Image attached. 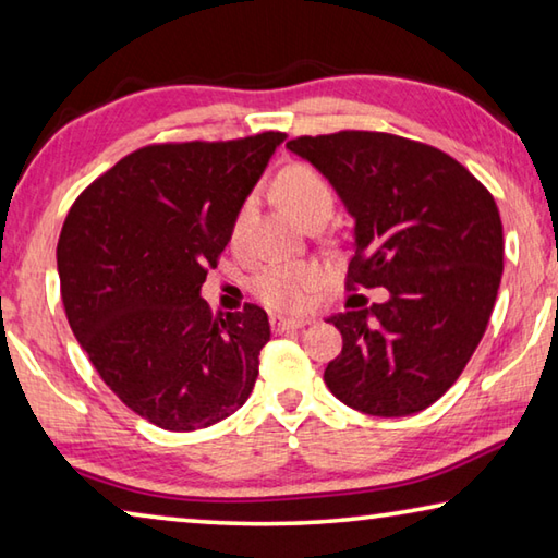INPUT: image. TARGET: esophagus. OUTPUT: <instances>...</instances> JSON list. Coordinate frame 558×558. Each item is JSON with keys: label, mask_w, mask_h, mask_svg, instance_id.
<instances>
[{"label": "esophagus", "mask_w": 558, "mask_h": 558, "mask_svg": "<svg viewBox=\"0 0 558 558\" xmlns=\"http://www.w3.org/2000/svg\"><path fill=\"white\" fill-rule=\"evenodd\" d=\"M305 325H310V319L270 315V329H272V332H286V329H302Z\"/></svg>", "instance_id": "1"}]
</instances>
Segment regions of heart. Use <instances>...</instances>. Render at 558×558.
<instances>
[{
  "label": "heart",
  "mask_w": 558,
  "mask_h": 558,
  "mask_svg": "<svg viewBox=\"0 0 558 558\" xmlns=\"http://www.w3.org/2000/svg\"><path fill=\"white\" fill-rule=\"evenodd\" d=\"M272 192L288 206L298 221L307 223L327 219L335 204V192L327 179L310 165H290L272 182ZM253 199H245L231 223V243L239 248L253 219ZM323 280L317 263L290 260L268 263L251 280L253 295L260 298L272 310H300L307 302V292L315 290Z\"/></svg>",
  "instance_id": "b5f03b06"
}]
</instances>
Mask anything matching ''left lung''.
Here are the masks:
<instances>
[{"mask_svg": "<svg viewBox=\"0 0 558 558\" xmlns=\"http://www.w3.org/2000/svg\"><path fill=\"white\" fill-rule=\"evenodd\" d=\"M288 149L354 219L347 290L389 292L327 319L342 332L327 389L384 418L428 409L458 381L493 315L505 256L493 194L458 159L389 132L298 137Z\"/></svg>", "mask_w": 558, "mask_h": 558, "instance_id": "1", "label": "left lung"}]
</instances>
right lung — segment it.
I'll return each instance as SVG.
<instances>
[{
	"label": "right lung",
	"mask_w": 558,
	"mask_h": 558,
	"mask_svg": "<svg viewBox=\"0 0 558 558\" xmlns=\"http://www.w3.org/2000/svg\"><path fill=\"white\" fill-rule=\"evenodd\" d=\"M282 140L147 145L65 216L56 263L69 325L110 391L159 428L214 426L258 379L266 310L214 317L202 286Z\"/></svg>",
	"instance_id": "add662e5"
}]
</instances>
